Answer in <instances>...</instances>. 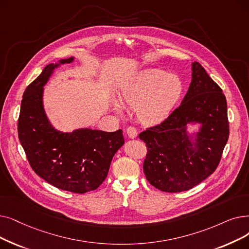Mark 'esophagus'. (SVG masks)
I'll return each instance as SVG.
<instances>
[{
  "label": "esophagus",
  "instance_id": "1",
  "mask_svg": "<svg viewBox=\"0 0 249 249\" xmlns=\"http://www.w3.org/2000/svg\"><path fill=\"white\" fill-rule=\"evenodd\" d=\"M126 133H127V135H128V137L129 138H136V136H137V130L136 129L134 128V127H132V126H129L127 129H126Z\"/></svg>",
  "mask_w": 249,
  "mask_h": 249
}]
</instances>
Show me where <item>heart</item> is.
Masks as SVG:
<instances>
[{"label": "heart", "mask_w": 249, "mask_h": 249, "mask_svg": "<svg viewBox=\"0 0 249 249\" xmlns=\"http://www.w3.org/2000/svg\"><path fill=\"white\" fill-rule=\"evenodd\" d=\"M183 91L178 75L160 69L140 71L122 86V100L137 109L139 120L146 125L164 122L171 115ZM114 110L121 114L122 107L114 103Z\"/></svg>", "instance_id": "b5f03b06"}]
</instances>
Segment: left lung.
<instances>
[{
    "label": "left lung",
    "instance_id": "obj_1",
    "mask_svg": "<svg viewBox=\"0 0 249 249\" xmlns=\"http://www.w3.org/2000/svg\"><path fill=\"white\" fill-rule=\"evenodd\" d=\"M181 105L166 120L139 134L147 147L143 172L147 181L166 192L193 188L217 169L229 138L227 102L220 86L197 62ZM200 125L189 134L188 125Z\"/></svg>",
    "mask_w": 249,
    "mask_h": 249
}]
</instances>
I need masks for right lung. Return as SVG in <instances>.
<instances>
[{
    "label": "right lung",
    "instance_id": "right-lung-1",
    "mask_svg": "<svg viewBox=\"0 0 249 249\" xmlns=\"http://www.w3.org/2000/svg\"><path fill=\"white\" fill-rule=\"evenodd\" d=\"M74 57L51 63L23 93L18 136L36 174L57 188L85 193L106 179L117 150L124 144L121 129L106 132L90 128L63 132L53 127L44 107V86L55 69Z\"/></svg>",
    "mask_w": 249,
    "mask_h": 249
}]
</instances>
